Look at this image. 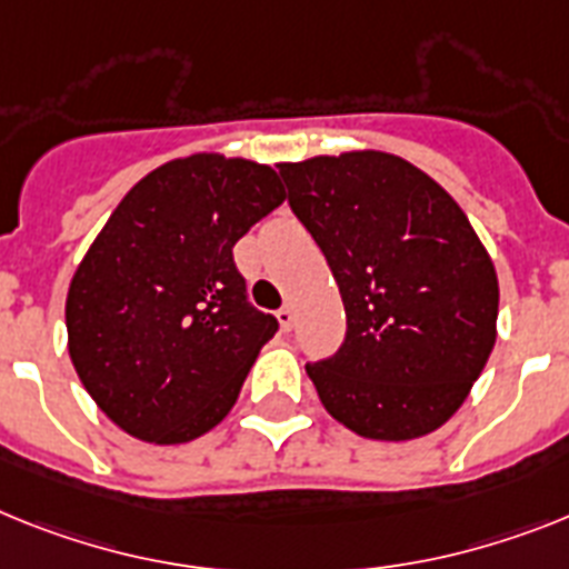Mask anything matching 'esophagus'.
Here are the masks:
<instances>
[{
    "instance_id": "34e87169",
    "label": "esophagus",
    "mask_w": 569,
    "mask_h": 569,
    "mask_svg": "<svg viewBox=\"0 0 569 569\" xmlns=\"http://www.w3.org/2000/svg\"><path fill=\"white\" fill-rule=\"evenodd\" d=\"M277 321H280L283 332H289V329H292V323H295V309L292 307L277 309Z\"/></svg>"
}]
</instances>
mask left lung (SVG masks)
<instances>
[{"instance_id": "left-lung-1", "label": "left lung", "mask_w": 569, "mask_h": 569, "mask_svg": "<svg viewBox=\"0 0 569 569\" xmlns=\"http://www.w3.org/2000/svg\"><path fill=\"white\" fill-rule=\"evenodd\" d=\"M347 312L336 356L307 365L323 408L367 439L451 419L495 347L498 274L460 204L379 150L280 164Z\"/></svg>"}]
</instances>
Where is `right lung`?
Here are the masks:
<instances>
[{
	"label": "right lung",
	"instance_id": "add662e5",
	"mask_svg": "<svg viewBox=\"0 0 569 569\" xmlns=\"http://www.w3.org/2000/svg\"><path fill=\"white\" fill-rule=\"evenodd\" d=\"M271 167L199 152L138 181L69 286V356L98 408L176 446L226 419L277 318L248 303L233 246L283 202Z\"/></svg>",
	"mask_w": 569,
	"mask_h": 569
}]
</instances>
